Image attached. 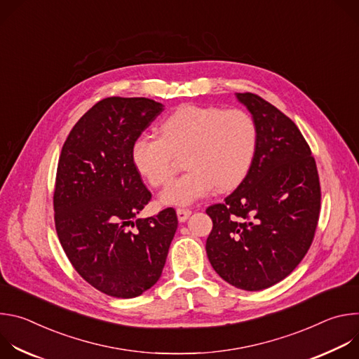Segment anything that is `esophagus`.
Wrapping results in <instances>:
<instances>
[{"label": "esophagus", "mask_w": 359, "mask_h": 359, "mask_svg": "<svg viewBox=\"0 0 359 359\" xmlns=\"http://www.w3.org/2000/svg\"><path fill=\"white\" fill-rule=\"evenodd\" d=\"M176 213H177V219H179L180 223H184L191 215V212L189 209H177Z\"/></svg>", "instance_id": "1"}]
</instances>
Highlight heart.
<instances>
[{"label":"heart","instance_id":"1","mask_svg":"<svg viewBox=\"0 0 359 359\" xmlns=\"http://www.w3.org/2000/svg\"><path fill=\"white\" fill-rule=\"evenodd\" d=\"M161 135H140L130 149L136 172L153 187L173 175L177 158L184 156L187 172L161 194L166 206H189L215 187L229 190L247 175L259 130L244 111L219 107L182 105L159 125Z\"/></svg>","mask_w":359,"mask_h":359}]
</instances>
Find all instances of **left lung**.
I'll list each match as a JSON object with an SVG mask.
<instances>
[{"mask_svg":"<svg viewBox=\"0 0 359 359\" xmlns=\"http://www.w3.org/2000/svg\"><path fill=\"white\" fill-rule=\"evenodd\" d=\"M259 130L257 150L238 187L206 213V252L229 284L260 291L284 280L309 251L321 190L310 146L295 123L263 97L236 93Z\"/></svg>","mask_w":359,"mask_h":359,"instance_id":"left-lung-1","label":"left lung"}]
</instances>
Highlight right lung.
<instances>
[{"label":"right lung","instance_id":"right-lung-1","mask_svg":"<svg viewBox=\"0 0 359 359\" xmlns=\"http://www.w3.org/2000/svg\"><path fill=\"white\" fill-rule=\"evenodd\" d=\"M162 111L161 102L147 97H107L76 122L62 146L57 233L79 276L111 297L133 298L158 283L177 229L172 208L136 219L151 194L130 149Z\"/></svg>","mask_w":359,"mask_h":359}]
</instances>
